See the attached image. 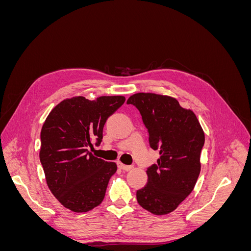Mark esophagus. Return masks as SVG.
I'll return each instance as SVG.
<instances>
[{
  "label": "esophagus",
  "mask_w": 251,
  "mask_h": 251,
  "mask_svg": "<svg viewBox=\"0 0 251 251\" xmlns=\"http://www.w3.org/2000/svg\"><path fill=\"white\" fill-rule=\"evenodd\" d=\"M118 168H119L120 170L127 172V171H130V170L132 169V165H126V164H123L121 162H118Z\"/></svg>",
  "instance_id": "obj_1"
}]
</instances>
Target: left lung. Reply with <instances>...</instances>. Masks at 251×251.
<instances>
[{
  "instance_id": "1",
  "label": "left lung",
  "mask_w": 251,
  "mask_h": 251,
  "mask_svg": "<svg viewBox=\"0 0 251 251\" xmlns=\"http://www.w3.org/2000/svg\"><path fill=\"white\" fill-rule=\"evenodd\" d=\"M126 103L139 111L150 147L160 154L147 170V185L136 193L137 201L151 214L166 215L192 193L198 180L203 130L194 112L180 107L173 97L137 93Z\"/></svg>"
}]
</instances>
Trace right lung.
Returning <instances> with one entry per match:
<instances>
[{"mask_svg":"<svg viewBox=\"0 0 251 251\" xmlns=\"http://www.w3.org/2000/svg\"><path fill=\"white\" fill-rule=\"evenodd\" d=\"M124 96H82L59 102L46 118L41 132L40 160L51 193L64 206L86 212L100 205L117 171L89 151L100 146L107 119L124 104Z\"/></svg>","mask_w":251,"mask_h":251,"instance_id":"1","label":"right lung"}]
</instances>
